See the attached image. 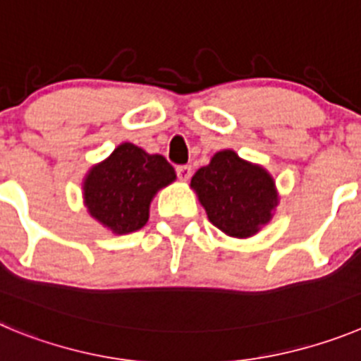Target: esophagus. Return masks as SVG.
Segmentation results:
<instances>
[{
  "mask_svg": "<svg viewBox=\"0 0 361 361\" xmlns=\"http://www.w3.org/2000/svg\"><path fill=\"white\" fill-rule=\"evenodd\" d=\"M177 175L180 180H188L191 177V166L184 164V166H177Z\"/></svg>",
  "mask_w": 361,
  "mask_h": 361,
  "instance_id": "34e87169",
  "label": "esophagus"
}]
</instances>
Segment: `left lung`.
Listing matches in <instances>:
<instances>
[{
	"mask_svg": "<svg viewBox=\"0 0 361 361\" xmlns=\"http://www.w3.org/2000/svg\"><path fill=\"white\" fill-rule=\"evenodd\" d=\"M213 226L229 237L247 238L266 226L279 206L275 180L262 166L222 149L191 177Z\"/></svg>",
	"mask_w": 361,
	"mask_h": 361,
	"instance_id": "obj_1",
	"label": "left lung"
}]
</instances>
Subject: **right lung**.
Masks as SVG:
<instances>
[{
  "label": "right lung",
  "instance_id": "obj_1",
  "mask_svg": "<svg viewBox=\"0 0 361 361\" xmlns=\"http://www.w3.org/2000/svg\"><path fill=\"white\" fill-rule=\"evenodd\" d=\"M175 178L173 166L162 155H149L132 142H123L86 173L85 206L111 233H133L148 222L155 193Z\"/></svg>",
  "mask_w": 361,
  "mask_h": 361
}]
</instances>
